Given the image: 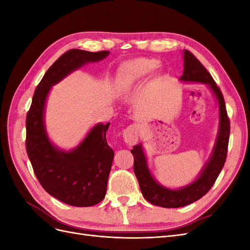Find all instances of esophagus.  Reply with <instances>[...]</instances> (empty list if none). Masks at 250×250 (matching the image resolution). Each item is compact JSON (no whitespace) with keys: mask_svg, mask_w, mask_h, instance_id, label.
<instances>
[{"mask_svg":"<svg viewBox=\"0 0 250 250\" xmlns=\"http://www.w3.org/2000/svg\"><path fill=\"white\" fill-rule=\"evenodd\" d=\"M123 138L127 145L132 146L139 139V127L137 125H129L123 131Z\"/></svg>","mask_w":250,"mask_h":250,"instance_id":"1","label":"esophagus"}]
</instances>
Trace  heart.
Segmentation results:
<instances>
[{
  "mask_svg": "<svg viewBox=\"0 0 250 250\" xmlns=\"http://www.w3.org/2000/svg\"><path fill=\"white\" fill-rule=\"evenodd\" d=\"M158 62L153 58L139 57L124 62L118 71L117 86L122 90H127L145 79L157 66Z\"/></svg>",
  "mask_w": 250,
  "mask_h": 250,
  "instance_id": "b5f03b06",
  "label": "heart"
}]
</instances>
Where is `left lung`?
Wrapping results in <instances>:
<instances>
[{
	"label": "left lung",
	"mask_w": 250,
	"mask_h": 250,
	"mask_svg": "<svg viewBox=\"0 0 250 250\" xmlns=\"http://www.w3.org/2000/svg\"><path fill=\"white\" fill-rule=\"evenodd\" d=\"M184 73L179 81L186 83H203L214 95L218 105V132L213 150L207 163L204 164L199 174L190 184L180 188L166 187L154 178L151 172L148 158L144 150L143 144L133 146L131 153L134 157L133 170L138 178L141 192L147 201L162 208H176L188 206L199 200L213 187L220 174L228 153L229 140V120L226 113L225 103L220 88L214 81L199 60L188 50L183 51Z\"/></svg>",
	"instance_id": "obj_1"
}]
</instances>
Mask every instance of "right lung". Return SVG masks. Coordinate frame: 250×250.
Instances as JSON below:
<instances>
[{"label":"right lung","mask_w":250,"mask_h":250,"mask_svg":"<svg viewBox=\"0 0 250 250\" xmlns=\"http://www.w3.org/2000/svg\"><path fill=\"white\" fill-rule=\"evenodd\" d=\"M108 55L109 51L79 49L64 53L43 75L27 113L26 148L35 175L51 196L72 207H92L105 197L115 155L106 141L110 123L95 124L76 147L62 149L47 131V100L52 87L70 74Z\"/></svg>","instance_id":"add662e5"}]
</instances>
